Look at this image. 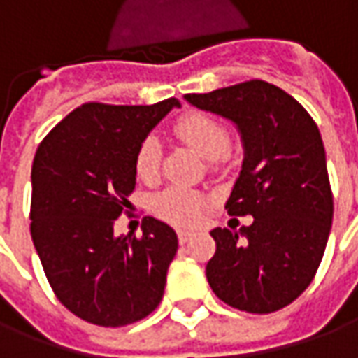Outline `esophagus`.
Masks as SVG:
<instances>
[{"mask_svg":"<svg viewBox=\"0 0 358 358\" xmlns=\"http://www.w3.org/2000/svg\"><path fill=\"white\" fill-rule=\"evenodd\" d=\"M192 236H194V234L187 232V230H178V241H180V243H187Z\"/></svg>","mask_w":358,"mask_h":358,"instance_id":"esophagus-1","label":"esophagus"}]
</instances>
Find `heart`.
<instances>
[{
  "instance_id": "heart-1",
  "label": "heart",
  "mask_w": 358,
  "mask_h": 358,
  "mask_svg": "<svg viewBox=\"0 0 358 358\" xmlns=\"http://www.w3.org/2000/svg\"><path fill=\"white\" fill-rule=\"evenodd\" d=\"M174 132L180 140H184L197 153L209 161H215L224 155L230 145V136L224 126L217 118L207 113H189L174 124ZM161 164V143L155 136H148L141 141L136 153V174L143 182H153L159 174ZM207 199L205 195L187 189V187L172 186L155 195L151 209L157 217L176 226H194L199 222Z\"/></svg>"
}]
</instances>
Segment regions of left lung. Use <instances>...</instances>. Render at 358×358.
<instances>
[{
  "instance_id": "left-lung-1",
  "label": "left lung",
  "mask_w": 358,
  "mask_h": 358,
  "mask_svg": "<svg viewBox=\"0 0 358 358\" xmlns=\"http://www.w3.org/2000/svg\"><path fill=\"white\" fill-rule=\"evenodd\" d=\"M184 97L232 120L243 143L226 209L251 215L253 224L210 232L217 241L207 263L210 289L245 313L280 310L313 282L330 236L334 195L318 126L297 99L264 80Z\"/></svg>"
}]
</instances>
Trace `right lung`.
<instances>
[{"label": "right lung", "mask_w": 358, "mask_h": 358, "mask_svg": "<svg viewBox=\"0 0 358 358\" xmlns=\"http://www.w3.org/2000/svg\"><path fill=\"white\" fill-rule=\"evenodd\" d=\"M172 107H180L174 97L84 103L38 145L30 234L53 293L86 322H138L163 299L176 232L153 217L143 218L140 238L115 236L113 224L130 207L138 148Z\"/></svg>", "instance_id": "obj_1"}]
</instances>
